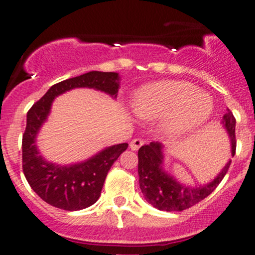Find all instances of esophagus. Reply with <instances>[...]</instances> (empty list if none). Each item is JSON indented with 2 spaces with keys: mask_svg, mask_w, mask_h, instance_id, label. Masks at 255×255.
Wrapping results in <instances>:
<instances>
[{
  "mask_svg": "<svg viewBox=\"0 0 255 255\" xmlns=\"http://www.w3.org/2000/svg\"><path fill=\"white\" fill-rule=\"evenodd\" d=\"M145 144V141L144 140L141 139V137H135V139H133L130 141V144H129V146H130V148L133 151H136V150H139V147L141 145H144Z\"/></svg>",
  "mask_w": 255,
  "mask_h": 255,
  "instance_id": "obj_1",
  "label": "esophagus"
}]
</instances>
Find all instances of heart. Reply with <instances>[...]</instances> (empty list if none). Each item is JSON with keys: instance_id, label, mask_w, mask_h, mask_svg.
<instances>
[{"instance_id": "obj_1", "label": "heart", "mask_w": 255, "mask_h": 255, "mask_svg": "<svg viewBox=\"0 0 255 255\" xmlns=\"http://www.w3.org/2000/svg\"><path fill=\"white\" fill-rule=\"evenodd\" d=\"M134 108L141 119L165 118V133L177 136L205 124L213 111V101L193 84L162 81L142 87L136 93Z\"/></svg>"}]
</instances>
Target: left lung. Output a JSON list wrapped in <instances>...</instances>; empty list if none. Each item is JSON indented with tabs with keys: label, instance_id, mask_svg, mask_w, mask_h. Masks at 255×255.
<instances>
[{
	"label": "left lung",
	"instance_id": "8db88e82",
	"mask_svg": "<svg viewBox=\"0 0 255 255\" xmlns=\"http://www.w3.org/2000/svg\"><path fill=\"white\" fill-rule=\"evenodd\" d=\"M235 124L236 120L233 113L230 109H227V114L223 118V125L230 136L233 156L236 152ZM162 148L163 146L160 142L152 141L148 145L141 146L137 151V158H139L137 172H139L140 189L146 201L160 211H183L194 206L199 201L204 200L217 188L231 164V160H229L212 182L205 184L203 187L192 188V187L180 184L174 177L165 174L162 169Z\"/></svg>",
	"mask_w": 255,
	"mask_h": 255
}]
</instances>
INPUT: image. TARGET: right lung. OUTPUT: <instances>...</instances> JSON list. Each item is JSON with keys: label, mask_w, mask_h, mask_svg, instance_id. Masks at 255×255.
<instances>
[{"label": "right lung", "mask_w": 255, "mask_h": 255, "mask_svg": "<svg viewBox=\"0 0 255 255\" xmlns=\"http://www.w3.org/2000/svg\"><path fill=\"white\" fill-rule=\"evenodd\" d=\"M75 87H92L116 97L119 74L93 71L52 85L28 110L22 134V171L28 184L45 203L66 211L86 209L98 200L108 171L128 147L127 142L114 145L86 162L71 166L55 165L39 156L34 144L36 135L50 111L52 101Z\"/></svg>", "instance_id": "add662e5"}]
</instances>
